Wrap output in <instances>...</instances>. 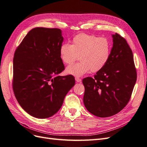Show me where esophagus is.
Wrapping results in <instances>:
<instances>
[{
	"mask_svg": "<svg viewBox=\"0 0 147 147\" xmlns=\"http://www.w3.org/2000/svg\"><path fill=\"white\" fill-rule=\"evenodd\" d=\"M75 81H76L78 83H79V82H82V80H81V78H80L78 77H75Z\"/></svg>",
	"mask_w": 147,
	"mask_h": 147,
	"instance_id": "esophagus-1",
	"label": "esophagus"
}]
</instances>
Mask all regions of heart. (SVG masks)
I'll return each mask as SVG.
<instances>
[{
  "instance_id": "b5f03b06",
  "label": "heart",
  "mask_w": 147,
  "mask_h": 147,
  "mask_svg": "<svg viewBox=\"0 0 147 147\" xmlns=\"http://www.w3.org/2000/svg\"><path fill=\"white\" fill-rule=\"evenodd\" d=\"M108 39L94 35L79 34L72 38V44L63 43L59 48V56L64 64L70 65L78 58L79 63L70 65L66 73L80 77L88 73L99 72L108 63L111 55Z\"/></svg>"
}]
</instances>
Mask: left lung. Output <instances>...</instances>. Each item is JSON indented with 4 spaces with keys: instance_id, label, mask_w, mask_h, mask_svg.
I'll return each mask as SVG.
<instances>
[{
    "instance_id": "obj_1",
    "label": "left lung",
    "mask_w": 147,
    "mask_h": 147,
    "mask_svg": "<svg viewBox=\"0 0 147 147\" xmlns=\"http://www.w3.org/2000/svg\"><path fill=\"white\" fill-rule=\"evenodd\" d=\"M112 37L108 63L94 77L84 78L82 81L84 106L91 113L101 118L113 116L125 107L137 80L131 49L118 34Z\"/></svg>"
}]
</instances>
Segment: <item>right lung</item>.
Instances as JSON below:
<instances>
[{
  "label": "right lung",
  "instance_id": "add662e5",
  "mask_svg": "<svg viewBox=\"0 0 147 147\" xmlns=\"http://www.w3.org/2000/svg\"><path fill=\"white\" fill-rule=\"evenodd\" d=\"M61 32L57 28H34L15 52L13 92L21 107L35 118H47L58 112L75 83L72 75H58L65 69L59 56Z\"/></svg>",
  "mask_w": 147,
  "mask_h": 147
}]
</instances>
